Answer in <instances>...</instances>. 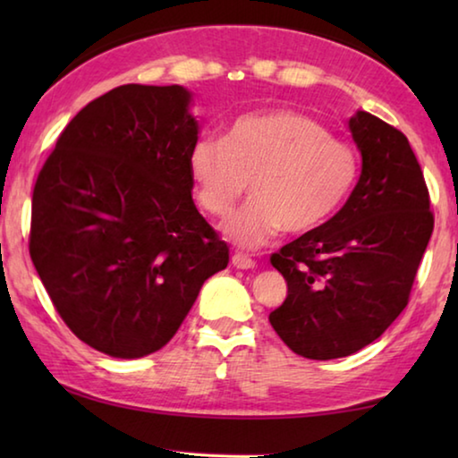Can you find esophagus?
Returning <instances> with one entry per match:
<instances>
[{"mask_svg":"<svg viewBox=\"0 0 458 458\" xmlns=\"http://www.w3.org/2000/svg\"><path fill=\"white\" fill-rule=\"evenodd\" d=\"M232 265H234L236 268L240 270H248V268H254L257 267V262H254L248 254H242V252H236L234 257H232Z\"/></svg>","mask_w":458,"mask_h":458,"instance_id":"obj_1","label":"esophagus"}]
</instances>
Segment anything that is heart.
I'll use <instances>...</instances> for the list:
<instances>
[{"label":"heart","instance_id":"b5f03b06","mask_svg":"<svg viewBox=\"0 0 458 458\" xmlns=\"http://www.w3.org/2000/svg\"><path fill=\"white\" fill-rule=\"evenodd\" d=\"M190 175L199 206L216 218L232 214L250 182L252 199L224 224L240 246H260L284 230L309 234L335 216L360 177L358 151L333 139L323 123L297 111L250 113L226 137L191 145Z\"/></svg>","mask_w":458,"mask_h":458}]
</instances>
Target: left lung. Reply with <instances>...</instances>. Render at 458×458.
Wrapping results in <instances>:
<instances>
[{
	"mask_svg": "<svg viewBox=\"0 0 458 458\" xmlns=\"http://www.w3.org/2000/svg\"><path fill=\"white\" fill-rule=\"evenodd\" d=\"M361 175L345 206L270 257L284 303L268 321L309 360H337L396 321L434 228L428 188L402 131L366 111L350 119Z\"/></svg>",
	"mask_w": 458,
	"mask_h": 458,
	"instance_id": "8db88e82",
	"label": "left lung"
}]
</instances>
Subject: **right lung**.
Listing matches in <instances>:
<instances>
[{"instance_id": "right-lung-1", "label": "right lung", "mask_w": 458, "mask_h": 458, "mask_svg": "<svg viewBox=\"0 0 458 458\" xmlns=\"http://www.w3.org/2000/svg\"><path fill=\"white\" fill-rule=\"evenodd\" d=\"M180 84H123L62 131L32 196L30 257L76 337L135 360L180 329L228 246L191 199L199 125Z\"/></svg>"}]
</instances>
